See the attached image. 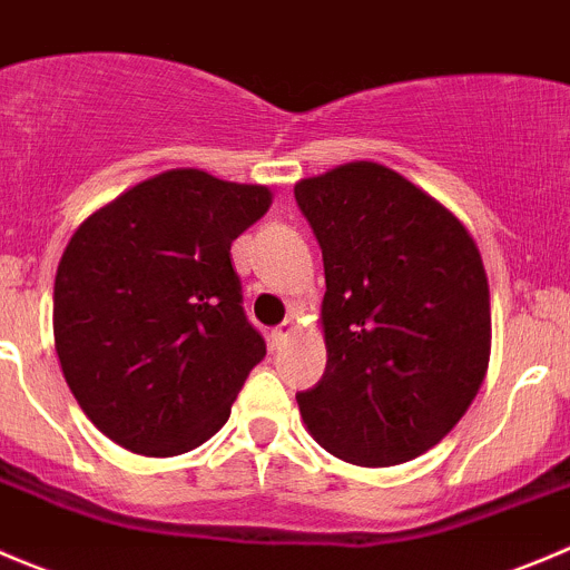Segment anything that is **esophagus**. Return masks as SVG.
<instances>
[{
	"mask_svg": "<svg viewBox=\"0 0 570 570\" xmlns=\"http://www.w3.org/2000/svg\"><path fill=\"white\" fill-rule=\"evenodd\" d=\"M293 332H296V321H293V318H285L283 324L277 326V330H272V341H274V346H279V343H285L287 337L293 335Z\"/></svg>",
	"mask_w": 570,
	"mask_h": 570,
	"instance_id": "obj_1",
	"label": "esophagus"
}]
</instances>
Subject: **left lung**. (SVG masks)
<instances>
[{"label": "left lung", "mask_w": 570, "mask_h": 570, "mask_svg": "<svg viewBox=\"0 0 570 570\" xmlns=\"http://www.w3.org/2000/svg\"><path fill=\"white\" fill-rule=\"evenodd\" d=\"M293 194L326 279V371L296 393L298 413L346 463H407L454 430L488 371L490 291L474 238L380 163H346Z\"/></svg>", "instance_id": "left-lung-1"}]
</instances>
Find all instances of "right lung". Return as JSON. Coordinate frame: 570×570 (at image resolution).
Instances as JSON below:
<instances>
[{
	"label": "right lung",
	"instance_id": "1",
	"mask_svg": "<svg viewBox=\"0 0 570 570\" xmlns=\"http://www.w3.org/2000/svg\"><path fill=\"white\" fill-rule=\"evenodd\" d=\"M268 205L266 185L171 168L71 235L55 277V348L82 413L118 446L174 458L227 424L266 357L229 246Z\"/></svg>",
	"mask_w": 570,
	"mask_h": 570
}]
</instances>
